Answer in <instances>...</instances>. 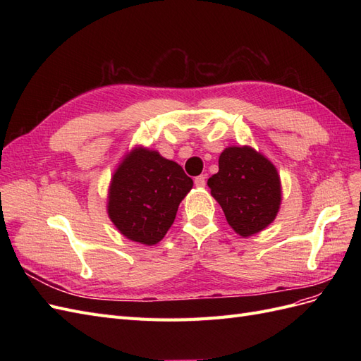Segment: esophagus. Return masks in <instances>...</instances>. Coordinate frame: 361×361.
I'll list each match as a JSON object with an SVG mask.
<instances>
[{
	"instance_id": "34e87169",
	"label": "esophagus",
	"mask_w": 361,
	"mask_h": 361,
	"mask_svg": "<svg viewBox=\"0 0 361 361\" xmlns=\"http://www.w3.org/2000/svg\"><path fill=\"white\" fill-rule=\"evenodd\" d=\"M194 183H195V187H197V188H203L204 183H206V176L200 174V176H197V178L194 179Z\"/></svg>"
}]
</instances>
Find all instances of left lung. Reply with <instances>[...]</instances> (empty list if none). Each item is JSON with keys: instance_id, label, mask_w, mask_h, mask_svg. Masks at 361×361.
<instances>
[{"instance_id": "8db88e82", "label": "left lung", "mask_w": 361, "mask_h": 361, "mask_svg": "<svg viewBox=\"0 0 361 361\" xmlns=\"http://www.w3.org/2000/svg\"><path fill=\"white\" fill-rule=\"evenodd\" d=\"M207 185L239 236H253L276 220L281 204L280 174L251 146L226 147L218 159V173Z\"/></svg>"}]
</instances>
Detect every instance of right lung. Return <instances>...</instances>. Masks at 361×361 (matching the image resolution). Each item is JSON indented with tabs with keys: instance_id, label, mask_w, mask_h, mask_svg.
I'll return each mask as SVG.
<instances>
[{
	"instance_id": "1",
	"label": "right lung",
	"mask_w": 361,
	"mask_h": 361,
	"mask_svg": "<svg viewBox=\"0 0 361 361\" xmlns=\"http://www.w3.org/2000/svg\"><path fill=\"white\" fill-rule=\"evenodd\" d=\"M192 188L178 162L135 146L118 162L108 187L106 212L129 241L155 245L166 236L178 207Z\"/></svg>"
}]
</instances>
